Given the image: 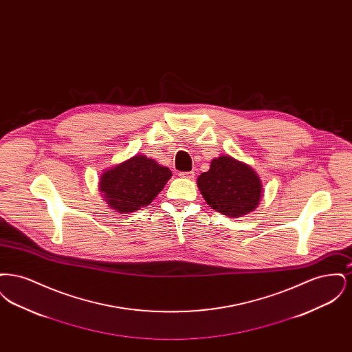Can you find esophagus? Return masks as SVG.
<instances>
[{
	"label": "esophagus",
	"mask_w": 352,
	"mask_h": 352,
	"mask_svg": "<svg viewBox=\"0 0 352 352\" xmlns=\"http://www.w3.org/2000/svg\"><path fill=\"white\" fill-rule=\"evenodd\" d=\"M179 177L186 178V179H194L195 174H194V171H182V173H179Z\"/></svg>",
	"instance_id": "esophagus-1"
}]
</instances>
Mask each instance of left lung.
<instances>
[{
    "label": "left lung",
    "instance_id": "1",
    "mask_svg": "<svg viewBox=\"0 0 352 352\" xmlns=\"http://www.w3.org/2000/svg\"><path fill=\"white\" fill-rule=\"evenodd\" d=\"M198 188L211 208L230 218L253 211L263 194L256 171L231 155L214 158L210 170L199 175Z\"/></svg>",
    "mask_w": 352,
    "mask_h": 352
}]
</instances>
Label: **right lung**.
Wrapping results in <instances>:
<instances>
[{
	"label": "right lung",
	"instance_id": "obj_1",
	"mask_svg": "<svg viewBox=\"0 0 352 352\" xmlns=\"http://www.w3.org/2000/svg\"><path fill=\"white\" fill-rule=\"evenodd\" d=\"M171 178V171L142 154L134 155L101 174L99 188L107 204L129 214L151 204Z\"/></svg>",
	"mask_w": 352,
	"mask_h": 352
}]
</instances>
